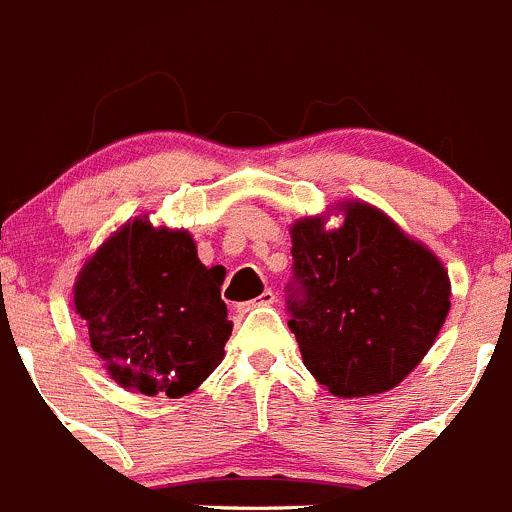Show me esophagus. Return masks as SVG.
I'll return each mask as SVG.
<instances>
[{
    "label": "esophagus",
    "instance_id": "34e87169",
    "mask_svg": "<svg viewBox=\"0 0 512 512\" xmlns=\"http://www.w3.org/2000/svg\"><path fill=\"white\" fill-rule=\"evenodd\" d=\"M272 303H275V293H272V290H265L257 300H247V303L237 305V310H240V313H250V310L257 308V305H272Z\"/></svg>",
    "mask_w": 512,
    "mask_h": 512
}]
</instances>
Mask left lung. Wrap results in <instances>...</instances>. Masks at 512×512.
<instances>
[{
    "label": "left lung",
    "mask_w": 512,
    "mask_h": 512,
    "mask_svg": "<svg viewBox=\"0 0 512 512\" xmlns=\"http://www.w3.org/2000/svg\"><path fill=\"white\" fill-rule=\"evenodd\" d=\"M290 227L303 298L288 326L305 369L333 396H374L407 379L450 313L447 267L389 214L361 199Z\"/></svg>",
    "instance_id": "8db88e82"
}]
</instances>
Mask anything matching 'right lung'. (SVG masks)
Returning <instances> with one entry per match:
<instances>
[{"instance_id": "obj_1", "label": "right lung", "mask_w": 512, "mask_h": 512, "mask_svg": "<svg viewBox=\"0 0 512 512\" xmlns=\"http://www.w3.org/2000/svg\"><path fill=\"white\" fill-rule=\"evenodd\" d=\"M222 280L224 267L202 265L184 227H154L146 212L85 260L70 305L118 386L179 399L222 364L232 333Z\"/></svg>"}]
</instances>
